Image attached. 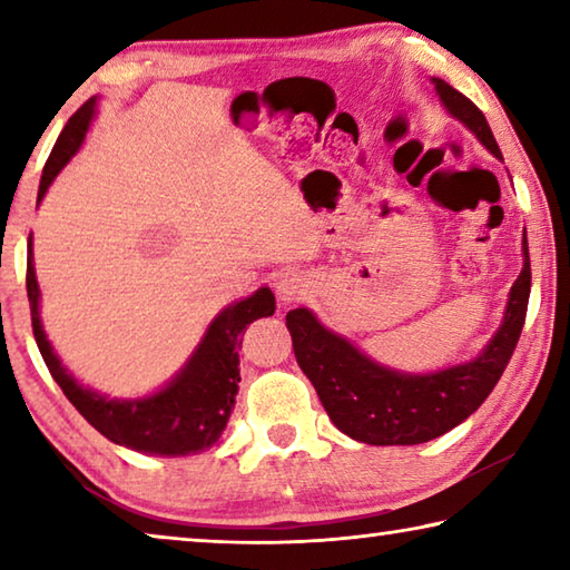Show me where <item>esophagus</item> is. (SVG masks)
Masks as SVG:
<instances>
[{
  "mask_svg": "<svg viewBox=\"0 0 570 570\" xmlns=\"http://www.w3.org/2000/svg\"><path fill=\"white\" fill-rule=\"evenodd\" d=\"M276 296L282 304H292L298 302V298H304L308 292V278L296 272V268H284V272L276 274Z\"/></svg>",
  "mask_w": 570,
  "mask_h": 570,
  "instance_id": "esophagus-1",
  "label": "esophagus"
}]
</instances>
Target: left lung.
Segmentation results:
<instances>
[{
	"label": "left lung",
	"mask_w": 570,
	"mask_h": 570,
	"mask_svg": "<svg viewBox=\"0 0 570 570\" xmlns=\"http://www.w3.org/2000/svg\"><path fill=\"white\" fill-rule=\"evenodd\" d=\"M432 82L452 118L503 160L495 135L475 102L440 77H432ZM528 296L530 256L523 234V272L510 288L503 324L493 340L475 360L428 374H407L377 364L344 336L326 330L304 306L286 314V330L298 366L344 435L366 445H420L458 428L488 400L523 332Z\"/></svg>",
	"instance_id": "left-lung-1"
}]
</instances>
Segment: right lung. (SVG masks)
Segmentation results:
<instances>
[{"label":"right lung","instance_id":"right-lung-1","mask_svg":"<svg viewBox=\"0 0 570 570\" xmlns=\"http://www.w3.org/2000/svg\"><path fill=\"white\" fill-rule=\"evenodd\" d=\"M95 108H98V98H90L67 120L50 158L45 163L37 200L45 198L57 173L80 150L85 132L90 130V122L95 118ZM27 298H30L32 332L42 360L55 382L60 384L65 397L75 404V410L115 445L160 458L196 455V452L214 448L218 438L224 435L240 382V334L246 332L250 322L262 320V316H272L276 308L272 288L262 286L248 298H240V302L226 306L208 324L196 352L190 354L186 366L166 387L140 400H110L105 394L82 387L65 370L52 344L47 342L40 320V286H37L32 264V236L30 256H27Z\"/></svg>","mask_w":570,"mask_h":570}]
</instances>
